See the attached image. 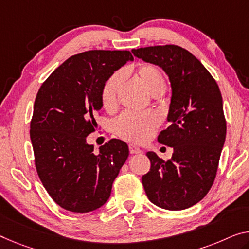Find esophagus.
<instances>
[{"label": "esophagus", "instance_id": "1", "mask_svg": "<svg viewBox=\"0 0 249 249\" xmlns=\"http://www.w3.org/2000/svg\"><path fill=\"white\" fill-rule=\"evenodd\" d=\"M129 150H130V154H131V155L140 154V152H141V149L139 147H137L136 144H130Z\"/></svg>", "mask_w": 249, "mask_h": 249}]
</instances>
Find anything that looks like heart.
<instances>
[{
	"label": "heart",
	"instance_id": "obj_1",
	"mask_svg": "<svg viewBox=\"0 0 249 249\" xmlns=\"http://www.w3.org/2000/svg\"><path fill=\"white\" fill-rule=\"evenodd\" d=\"M131 73L125 70L124 74ZM138 81L150 94H155L166 89V79L162 72L152 64H140L135 70ZM124 75L121 72H116L107 80L101 91L102 106L106 110H112L117 105L119 90L124 83ZM159 124V117L154 112L133 113L125 112L117 120L116 130L118 135L133 142H142L151 135L155 128Z\"/></svg>",
	"mask_w": 249,
	"mask_h": 249
}]
</instances>
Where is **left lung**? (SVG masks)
Instances as JSON below:
<instances>
[{
	"mask_svg": "<svg viewBox=\"0 0 249 249\" xmlns=\"http://www.w3.org/2000/svg\"><path fill=\"white\" fill-rule=\"evenodd\" d=\"M131 52L136 58L161 68L171 87L169 127L160 132L158 141L173 147L174 154L163 161L155 152H147L151 168L141 178L144 191L160 208H189L212 188L226 138L219 87L200 61L178 45Z\"/></svg>",
	"mask_w": 249,
	"mask_h": 249,
	"instance_id": "1",
	"label": "left lung"
}]
</instances>
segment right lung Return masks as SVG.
Instances as JSON below:
<instances>
[{
    "mask_svg": "<svg viewBox=\"0 0 249 249\" xmlns=\"http://www.w3.org/2000/svg\"><path fill=\"white\" fill-rule=\"evenodd\" d=\"M128 61H133L129 51L80 53L56 68L36 94L30 127L36 171L52 199L69 212L105 205L128 159L124 141L110 140L99 155L87 142L98 127L103 85Z\"/></svg>",
    "mask_w": 249,
    "mask_h": 249,
    "instance_id": "add662e5",
    "label": "right lung"
}]
</instances>
